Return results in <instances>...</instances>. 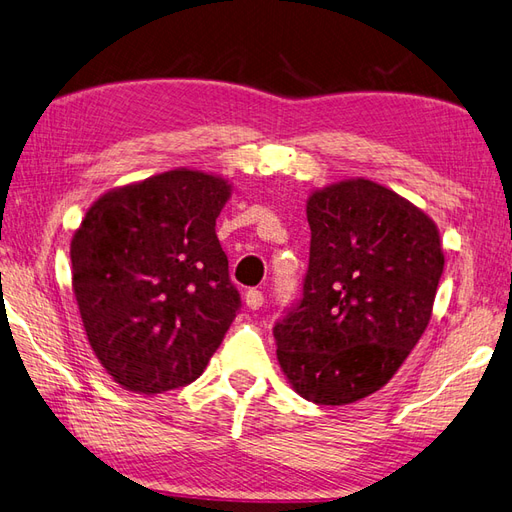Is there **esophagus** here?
Masks as SVG:
<instances>
[{"mask_svg":"<svg viewBox=\"0 0 512 512\" xmlns=\"http://www.w3.org/2000/svg\"><path fill=\"white\" fill-rule=\"evenodd\" d=\"M244 303H246V307L248 310H259L261 305H264V294H261V290H248L246 294H244Z\"/></svg>","mask_w":512,"mask_h":512,"instance_id":"34e87169","label":"esophagus"}]
</instances>
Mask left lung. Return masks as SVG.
<instances>
[{"label": "left lung", "mask_w": 512, "mask_h": 512, "mask_svg": "<svg viewBox=\"0 0 512 512\" xmlns=\"http://www.w3.org/2000/svg\"><path fill=\"white\" fill-rule=\"evenodd\" d=\"M312 229L303 299L275 325L290 386L318 406L373 395L432 318L445 255L434 220L368 178L307 198Z\"/></svg>", "instance_id": "left-lung-1"}]
</instances>
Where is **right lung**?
Masks as SVG:
<instances>
[{
	"label": "right lung",
	"mask_w": 512,
	"mask_h": 512,
	"mask_svg": "<svg viewBox=\"0 0 512 512\" xmlns=\"http://www.w3.org/2000/svg\"><path fill=\"white\" fill-rule=\"evenodd\" d=\"M218 174L178 168L115 187L71 237V288L95 358L117 384L159 395L192 384L240 310L216 218Z\"/></svg>",
	"instance_id": "1"
}]
</instances>
